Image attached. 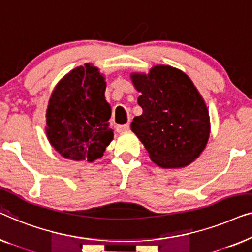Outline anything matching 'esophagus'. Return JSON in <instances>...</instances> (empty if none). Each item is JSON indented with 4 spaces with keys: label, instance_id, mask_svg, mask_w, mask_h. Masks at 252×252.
<instances>
[{
    "label": "esophagus",
    "instance_id": "1",
    "mask_svg": "<svg viewBox=\"0 0 252 252\" xmlns=\"http://www.w3.org/2000/svg\"><path fill=\"white\" fill-rule=\"evenodd\" d=\"M129 128V124H124V125H117L116 126V130L117 132L122 133V132H125Z\"/></svg>",
    "mask_w": 252,
    "mask_h": 252
}]
</instances>
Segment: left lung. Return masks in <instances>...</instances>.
Here are the masks:
<instances>
[{"label": "left lung", "instance_id": "8db88e82", "mask_svg": "<svg viewBox=\"0 0 252 252\" xmlns=\"http://www.w3.org/2000/svg\"><path fill=\"white\" fill-rule=\"evenodd\" d=\"M130 78L142 93L137 103L143 110L130 124L132 130L154 163L187 166L204 150L210 135L208 108L198 91L187 74L167 65Z\"/></svg>", "mask_w": 252, "mask_h": 252}]
</instances>
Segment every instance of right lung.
I'll return each instance as SVG.
<instances>
[{"label": "right lung", "instance_id": "add662e5", "mask_svg": "<svg viewBox=\"0 0 252 252\" xmlns=\"http://www.w3.org/2000/svg\"><path fill=\"white\" fill-rule=\"evenodd\" d=\"M104 92V78L91 64L74 68L58 82L47 109V136L63 157L94 161L103 156L113 139Z\"/></svg>", "mask_w": 252, "mask_h": 252}]
</instances>
